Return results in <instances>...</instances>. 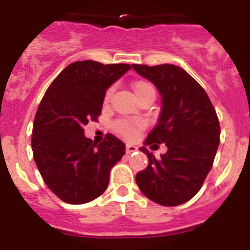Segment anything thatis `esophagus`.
Returning <instances> with one entry per match:
<instances>
[{
	"label": "esophagus",
	"mask_w": 250,
	"mask_h": 250,
	"mask_svg": "<svg viewBox=\"0 0 250 250\" xmlns=\"http://www.w3.org/2000/svg\"><path fill=\"white\" fill-rule=\"evenodd\" d=\"M138 150V147L135 146V145H126V149H125V151H126V154H131V152L136 151Z\"/></svg>",
	"instance_id": "34e87169"
}]
</instances>
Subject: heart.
I'll return each instance as SVG.
<instances>
[{
    "instance_id": "b5f03b06",
    "label": "heart",
    "mask_w": 250,
    "mask_h": 250,
    "mask_svg": "<svg viewBox=\"0 0 250 250\" xmlns=\"http://www.w3.org/2000/svg\"><path fill=\"white\" fill-rule=\"evenodd\" d=\"M132 91L135 94L136 99L140 100L146 95H155V90L152 87L151 83H146V81H136V83H132ZM110 96H111V90L106 92L105 95V103L110 100ZM141 124L138 121H127V120H121L115 124V130L123 135L124 138L126 139H134L138 134V131L140 130Z\"/></svg>"
}]
</instances>
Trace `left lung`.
I'll return each mask as SVG.
<instances>
[{
  "instance_id": "8db88e82",
  "label": "left lung",
  "mask_w": 250,
  "mask_h": 250,
  "mask_svg": "<svg viewBox=\"0 0 250 250\" xmlns=\"http://www.w3.org/2000/svg\"><path fill=\"white\" fill-rule=\"evenodd\" d=\"M131 66L155 85L161 96L158 124L144 145L155 143L167 147L159 159L140 147L149 164L136 174V184L156 204L180 205L199 191L213 167L219 146V120L207 92L182 67L169 63Z\"/></svg>"
}]
</instances>
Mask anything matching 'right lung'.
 I'll return each mask as SVG.
<instances>
[{"mask_svg": "<svg viewBox=\"0 0 250 250\" xmlns=\"http://www.w3.org/2000/svg\"><path fill=\"white\" fill-rule=\"evenodd\" d=\"M127 63L76 61L52 81L37 109L32 151L43 182L68 204H85L109 185L110 170L125 154V144L106 135L98 145L83 126L101 114L106 90L129 71Z\"/></svg>", "mask_w": 250, "mask_h": 250, "instance_id": "obj_1", "label": "right lung"}]
</instances>
